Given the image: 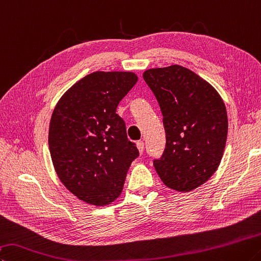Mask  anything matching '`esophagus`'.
Listing matches in <instances>:
<instances>
[{"label":"esophagus","mask_w":261,"mask_h":261,"mask_svg":"<svg viewBox=\"0 0 261 261\" xmlns=\"http://www.w3.org/2000/svg\"><path fill=\"white\" fill-rule=\"evenodd\" d=\"M144 147H145V145H144L143 141H138V143H137V148H138L140 154L144 153Z\"/></svg>","instance_id":"1"}]
</instances>
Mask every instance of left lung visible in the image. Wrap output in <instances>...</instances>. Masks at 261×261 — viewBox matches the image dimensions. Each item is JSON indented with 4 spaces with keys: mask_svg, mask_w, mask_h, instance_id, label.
Returning <instances> with one entry per match:
<instances>
[{
    "mask_svg": "<svg viewBox=\"0 0 261 261\" xmlns=\"http://www.w3.org/2000/svg\"><path fill=\"white\" fill-rule=\"evenodd\" d=\"M163 115L165 149L154 167L165 186L188 193L211 178L224 154L228 118L212 85L180 65L143 74Z\"/></svg>",
    "mask_w": 261,
    "mask_h": 261,
    "instance_id": "8db88e82",
    "label": "left lung"
}]
</instances>
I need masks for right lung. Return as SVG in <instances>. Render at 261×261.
<instances>
[{"mask_svg":"<svg viewBox=\"0 0 261 261\" xmlns=\"http://www.w3.org/2000/svg\"><path fill=\"white\" fill-rule=\"evenodd\" d=\"M137 81L132 72H93L72 85L52 112L49 149L57 176L88 204L114 202L139 155L116 114Z\"/></svg>","mask_w":261,"mask_h":261,"instance_id":"add662e5","label":"right lung"}]
</instances>
